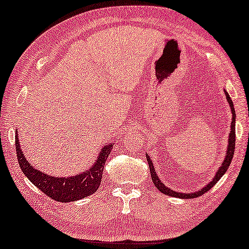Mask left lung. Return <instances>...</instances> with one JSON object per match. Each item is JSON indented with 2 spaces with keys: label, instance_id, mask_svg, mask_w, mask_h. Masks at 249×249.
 Segmentation results:
<instances>
[{
  "label": "left lung",
  "instance_id": "1",
  "mask_svg": "<svg viewBox=\"0 0 249 249\" xmlns=\"http://www.w3.org/2000/svg\"><path fill=\"white\" fill-rule=\"evenodd\" d=\"M224 91H225V94H226V99H227V101L229 103V107H231L232 118H231V132H229V136H228V144H227V148H226V156H225V159L223 160V162H221L220 167L218 168V170L216 171L215 177H213L212 179V181L208 182L205 187H202L201 189H198L197 191H194V193H178V191H175L173 189H170L169 187H167L161 180H160V178L158 177V175H157L156 170H155L154 162L151 161L150 157H149L148 155H146L147 161H148V164H149V168H150L151 179H152V181H154L155 186L157 187V189H158L160 193H162V194L167 195V196H170V197L181 198V199H191V198L199 197V196H201V195H204L205 193H207L208 190L212 189V187L215 186L216 183H217V181L219 180V179L225 175V173H226V171L228 170V167L231 166L232 156H234V151H235L236 114H235L234 103H232L231 99V97H229V94H228V92L226 91V89H225Z\"/></svg>",
  "mask_w": 249,
  "mask_h": 249
}]
</instances>
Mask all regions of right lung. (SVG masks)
Returning a JSON list of instances; mask_svg holds the SVG:
<instances>
[{
	"label": "right lung",
	"mask_w": 249,
	"mask_h": 249,
	"mask_svg": "<svg viewBox=\"0 0 249 249\" xmlns=\"http://www.w3.org/2000/svg\"><path fill=\"white\" fill-rule=\"evenodd\" d=\"M18 161L25 177L52 199L61 202H71L86 198L94 194L101 183L105 162L112 150L113 143L110 142L101 148L98 158L89 169L70 177H55L36 169L23 154L18 130L15 132Z\"/></svg>",
	"instance_id": "obj_1"
}]
</instances>
